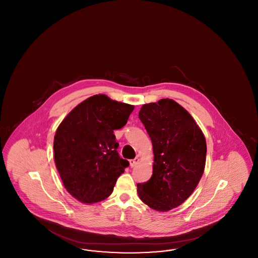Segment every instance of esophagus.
Listing matches in <instances>:
<instances>
[{"instance_id":"1","label":"esophagus","mask_w":258,"mask_h":258,"mask_svg":"<svg viewBox=\"0 0 258 258\" xmlns=\"http://www.w3.org/2000/svg\"><path fill=\"white\" fill-rule=\"evenodd\" d=\"M138 161H139V159L136 157L135 159L134 160H130V164H131V167H135V165L138 163Z\"/></svg>"}]
</instances>
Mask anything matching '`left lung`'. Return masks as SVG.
<instances>
[{"label":"left lung","mask_w":258,"mask_h":258,"mask_svg":"<svg viewBox=\"0 0 258 258\" xmlns=\"http://www.w3.org/2000/svg\"><path fill=\"white\" fill-rule=\"evenodd\" d=\"M139 119L153 143L154 165L151 179L137 184L138 196L150 208L169 211L181 205L199 183L206 140L190 114L173 99L144 104Z\"/></svg>","instance_id":"8db88e82"}]
</instances>
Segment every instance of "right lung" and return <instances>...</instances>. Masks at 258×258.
Listing matches in <instances>:
<instances>
[{
    "instance_id": "1",
    "label": "right lung",
    "mask_w": 258,
    "mask_h": 258,
    "mask_svg": "<svg viewBox=\"0 0 258 258\" xmlns=\"http://www.w3.org/2000/svg\"><path fill=\"white\" fill-rule=\"evenodd\" d=\"M134 105L105 95L87 98L63 119L54 137V158L66 189L82 203L110 196L130 165L120 158L114 131L127 122Z\"/></svg>"
}]
</instances>
